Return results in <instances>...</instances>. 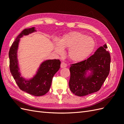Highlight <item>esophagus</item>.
Instances as JSON below:
<instances>
[{
	"label": "esophagus",
	"mask_w": 124,
	"mask_h": 124,
	"mask_svg": "<svg viewBox=\"0 0 124 124\" xmlns=\"http://www.w3.org/2000/svg\"><path fill=\"white\" fill-rule=\"evenodd\" d=\"M67 67V64L65 63V62H62L61 64V68H66Z\"/></svg>",
	"instance_id": "obj_1"
}]
</instances>
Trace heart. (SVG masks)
Segmentation results:
<instances>
[{"instance_id":"obj_1","label":"heart","mask_w":124,"mask_h":124,"mask_svg":"<svg viewBox=\"0 0 124 124\" xmlns=\"http://www.w3.org/2000/svg\"><path fill=\"white\" fill-rule=\"evenodd\" d=\"M95 47V41L91 37L77 31H72L65 34L59 43L55 45V51L60 54L63 53V49H69L68 56L75 62L86 60Z\"/></svg>"}]
</instances>
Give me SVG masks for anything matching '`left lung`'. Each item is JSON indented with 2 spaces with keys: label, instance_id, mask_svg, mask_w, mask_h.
Wrapping results in <instances>:
<instances>
[{
  "label": "left lung",
  "instance_id": "1",
  "mask_svg": "<svg viewBox=\"0 0 124 124\" xmlns=\"http://www.w3.org/2000/svg\"><path fill=\"white\" fill-rule=\"evenodd\" d=\"M107 47L104 44L88 59L71 65L69 85L76 95L85 96L101 88L110 71L111 58ZM88 70L91 73L87 76Z\"/></svg>",
  "mask_w": 124,
  "mask_h": 124
}]
</instances>
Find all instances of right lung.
<instances>
[{
    "label": "right lung",
    "instance_id": "add662e5",
    "mask_svg": "<svg viewBox=\"0 0 124 124\" xmlns=\"http://www.w3.org/2000/svg\"><path fill=\"white\" fill-rule=\"evenodd\" d=\"M35 28L25 29L13 42L9 51V69L16 83L22 91L39 96L46 94L51 87L52 79L60 68L59 60H48L41 63L36 74L33 77L27 80L21 76L17 59V49L20 38L36 32Z\"/></svg>",
    "mask_w": 124,
    "mask_h": 124
}]
</instances>
